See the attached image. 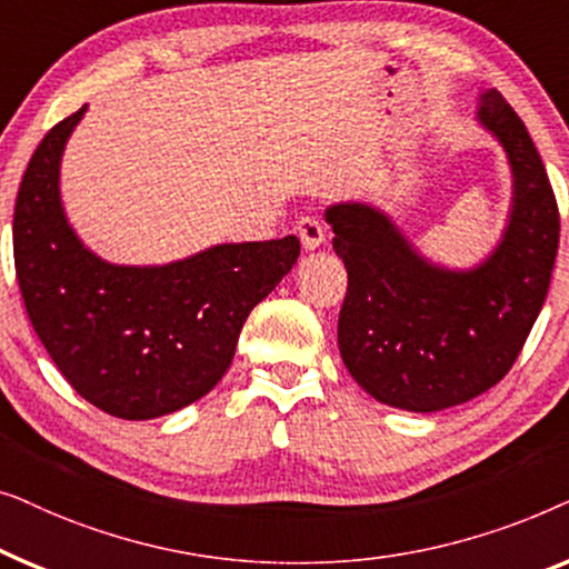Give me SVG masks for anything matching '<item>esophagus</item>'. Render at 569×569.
Here are the masks:
<instances>
[{"label": "esophagus", "mask_w": 569, "mask_h": 569, "mask_svg": "<svg viewBox=\"0 0 569 569\" xmlns=\"http://www.w3.org/2000/svg\"><path fill=\"white\" fill-rule=\"evenodd\" d=\"M298 236H300L302 248H306V251H316L318 246L326 243V230H323V224L316 220V217H300Z\"/></svg>", "instance_id": "obj_1"}]
</instances>
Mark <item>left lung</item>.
I'll use <instances>...</instances> for the list:
<instances>
[{
    "label": "left lung",
    "instance_id": "8db88e82",
    "mask_svg": "<svg viewBox=\"0 0 569 569\" xmlns=\"http://www.w3.org/2000/svg\"><path fill=\"white\" fill-rule=\"evenodd\" d=\"M479 121L512 168V209L500 246L479 267L453 271L419 256L383 212L333 204L326 220L347 267L339 352L372 399L440 411L508 376L547 300L559 246V209L526 123L497 90Z\"/></svg>",
    "mask_w": 569,
    "mask_h": 569
}]
</instances>
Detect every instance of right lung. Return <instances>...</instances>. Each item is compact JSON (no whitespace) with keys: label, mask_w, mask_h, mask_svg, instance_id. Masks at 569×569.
I'll return each instance as SVG.
<instances>
[{"label":"right lung","mask_w":569,"mask_h":569,"mask_svg":"<svg viewBox=\"0 0 569 569\" xmlns=\"http://www.w3.org/2000/svg\"><path fill=\"white\" fill-rule=\"evenodd\" d=\"M80 111L41 139L12 220L30 323L69 386L119 419L189 407L228 372L246 318L295 267V236L224 243L166 267H113L69 228L59 162Z\"/></svg>","instance_id":"1"}]
</instances>
